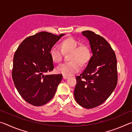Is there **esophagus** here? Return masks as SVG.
I'll return each instance as SVG.
<instances>
[{"label":"esophagus","instance_id":"34e87169","mask_svg":"<svg viewBox=\"0 0 132 132\" xmlns=\"http://www.w3.org/2000/svg\"><path fill=\"white\" fill-rule=\"evenodd\" d=\"M63 79H68V78H69V76H67L63 75Z\"/></svg>","mask_w":132,"mask_h":132}]
</instances>
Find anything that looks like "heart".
<instances>
[{"mask_svg": "<svg viewBox=\"0 0 132 132\" xmlns=\"http://www.w3.org/2000/svg\"><path fill=\"white\" fill-rule=\"evenodd\" d=\"M77 39L73 37H69L63 39L60 47L53 45L51 48L50 55L53 62L60 63L62 61L64 53H69L68 63L58 66L56 71L63 75L70 76L78 72L80 64L84 66L87 64L91 57V51L89 46L86 44H80Z\"/></svg>", "mask_w": 132, "mask_h": 132, "instance_id": "heart-1", "label": "heart"}]
</instances>
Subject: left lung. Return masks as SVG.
Here are the masks:
<instances>
[{
  "label": "left lung",
  "mask_w": 132,
  "mask_h": 132,
  "mask_svg": "<svg viewBox=\"0 0 132 132\" xmlns=\"http://www.w3.org/2000/svg\"><path fill=\"white\" fill-rule=\"evenodd\" d=\"M89 41L93 56L86 68L76 79L74 97L85 108L99 106L115 90L118 82L117 61L114 51L103 37L91 31L82 32Z\"/></svg>",
  "instance_id": "8db88e82"
}]
</instances>
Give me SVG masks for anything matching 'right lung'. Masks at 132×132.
<instances>
[{
  "mask_svg": "<svg viewBox=\"0 0 132 132\" xmlns=\"http://www.w3.org/2000/svg\"><path fill=\"white\" fill-rule=\"evenodd\" d=\"M64 34L56 35L42 31L24 40L13 57L12 78L22 98L34 106H41L52 99L62 75L45 73L54 68L51 48Z\"/></svg>",
  "mask_w": 132,
  "mask_h": 132,
  "instance_id": "add662e5",
  "label": "right lung"
}]
</instances>
